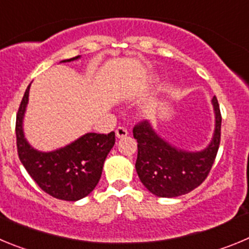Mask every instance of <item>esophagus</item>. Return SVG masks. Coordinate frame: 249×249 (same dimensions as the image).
I'll return each mask as SVG.
<instances>
[{
	"label": "esophagus",
	"instance_id": "esophagus-1",
	"mask_svg": "<svg viewBox=\"0 0 249 249\" xmlns=\"http://www.w3.org/2000/svg\"><path fill=\"white\" fill-rule=\"evenodd\" d=\"M115 134H116V136H118V138H125V136L129 134V131H127L126 127L118 126V127H116V130H115Z\"/></svg>",
	"mask_w": 249,
	"mask_h": 249
}]
</instances>
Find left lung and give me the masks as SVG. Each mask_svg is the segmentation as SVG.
I'll use <instances>...</instances> for the list:
<instances>
[{"label": "left lung", "mask_w": 249, "mask_h": 249, "mask_svg": "<svg viewBox=\"0 0 249 249\" xmlns=\"http://www.w3.org/2000/svg\"><path fill=\"white\" fill-rule=\"evenodd\" d=\"M216 114V129L211 144L198 152L178 150L154 131L149 122L142 120L134 126L138 141L135 169L142 185L159 197H178L198 187L212 169L221 141L222 116L217 102L212 99Z\"/></svg>", "instance_id": "8db88e82"}]
</instances>
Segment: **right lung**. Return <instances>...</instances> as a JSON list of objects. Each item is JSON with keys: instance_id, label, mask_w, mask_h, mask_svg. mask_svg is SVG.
I'll return each instance as SVG.
<instances>
[{"instance_id": "1", "label": "right lung", "mask_w": 249, "mask_h": 249, "mask_svg": "<svg viewBox=\"0 0 249 249\" xmlns=\"http://www.w3.org/2000/svg\"><path fill=\"white\" fill-rule=\"evenodd\" d=\"M77 58L79 55L62 62H71ZM30 87L31 84L24 91L16 116V138L19 160L44 192L58 200H80L88 196L99 182L105 159L115 144V133H88L55 151H37L27 142L22 129Z\"/></svg>"}]
</instances>
